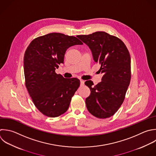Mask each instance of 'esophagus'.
Wrapping results in <instances>:
<instances>
[{
  "label": "esophagus",
  "instance_id": "obj_1",
  "mask_svg": "<svg viewBox=\"0 0 156 156\" xmlns=\"http://www.w3.org/2000/svg\"><path fill=\"white\" fill-rule=\"evenodd\" d=\"M80 86H83V85H84L85 81H84L83 80H82V79H80Z\"/></svg>",
  "mask_w": 156,
  "mask_h": 156
}]
</instances>
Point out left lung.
I'll use <instances>...</instances> for the list:
<instances>
[{
	"label": "left lung",
	"instance_id": "1",
	"mask_svg": "<svg viewBox=\"0 0 156 156\" xmlns=\"http://www.w3.org/2000/svg\"><path fill=\"white\" fill-rule=\"evenodd\" d=\"M77 37L91 49L93 59L101 65L102 81L94 86L85 82L91 91L85 103L88 112L96 118L113 116L122 104L131 78L130 57L124 43L105 32Z\"/></svg>",
	"mask_w": 156,
	"mask_h": 156
}]
</instances>
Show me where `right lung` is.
I'll use <instances>...</instances> for the list:
<instances>
[{
  "instance_id": "right-lung-1",
  "label": "right lung",
  "mask_w": 156,
  "mask_h": 156,
  "mask_svg": "<svg viewBox=\"0 0 156 156\" xmlns=\"http://www.w3.org/2000/svg\"><path fill=\"white\" fill-rule=\"evenodd\" d=\"M78 44L83 43L75 37L51 33L35 38L25 52L26 87L35 107L45 116L55 118L65 113L80 86L78 79H65L55 73L63 63L66 50Z\"/></svg>"
}]
</instances>
